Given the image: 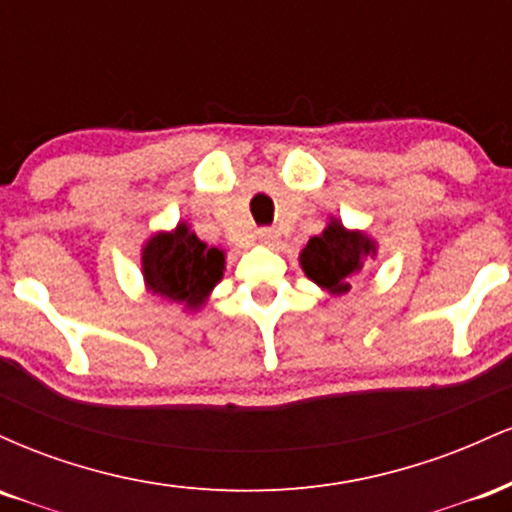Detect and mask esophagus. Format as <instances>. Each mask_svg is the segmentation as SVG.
<instances>
[{"label":"esophagus","instance_id":"1","mask_svg":"<svg viewBox=\"0 0 512 512\" xmlns=\"http://www.w3.org/2000/svg\"><path fill=\"white\" fill-rule=\"evenodd\" d=\"M257 238H260L262 243L272 245V243H276V240H279V231H276V228L264 226V228H260V231H257Z\"/></svg>","mask_w":512,"mask_h":512}]
</instances>
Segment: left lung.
<instances>
[{"label": "left lung", "instance_id": "left-lung-1", "mask_svg": "<svg viewBox=\"0 0 512 512\" xmlns=\"http://www.w3.org/2000/svg\"><path fill=\"white\" fill-rule=\"evenodd\" d=\"M368 257H375L373 240L361 231H346L342 223L332 219L320 236L308 240L301 252V267L320 289L342 296L363 272Z\"/></svg>", "mask_w": 512, "mask_h": 512}]
</instances>
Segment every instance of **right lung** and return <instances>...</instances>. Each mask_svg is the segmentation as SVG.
I'll use <instances>...</instances> for the list:
<instances>
[{"label":"right lung","mask_w":512,"mask_h":512,"mask_svg":"<svg viewBox=\"0 0 512 512\" xmlns=\"http://www.w3.org/2000/svg\"><path fill=\"white\" fill-rule=\"evenodd\" d=\"M226 255L209 248L187 223H178L170 233H156L142 250V272L151 293L197 310L207 303L209 293L219 284Z\"/></svg>","instance_id":"1"}]
</instances>
